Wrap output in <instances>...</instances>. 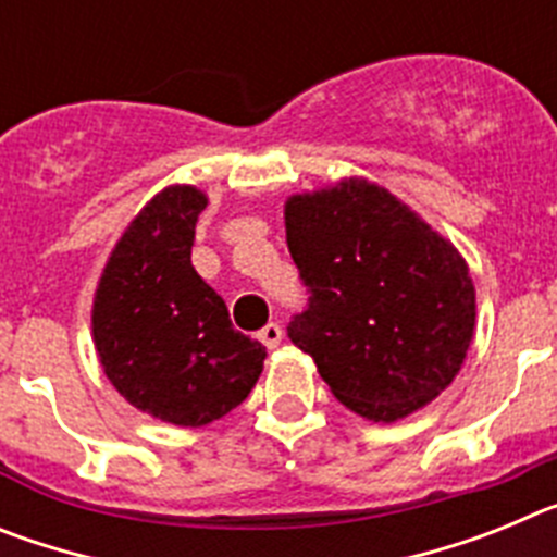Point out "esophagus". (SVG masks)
Returning <instances> with one entry per match:
<instances>
[{"mask_svg":"<svg viewBox=\"0 0 557 557\" xmlns=\"http://www.w3.org/2000/svg\"><path fill=\"white\" fill-rule=\"evenodd\" d=\"M282 337H284V329L278 326V323H268V326H264L262 332H259V339H262V343L268 348L278 346V343H282Z\"/></svg>","mask_w":557,"mask_h":557,"instance_id":"34e87169","label":"esophagus"}]
</instances>
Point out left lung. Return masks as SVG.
Masks as SVG:
<instances>
[{
	"mask_svg": "<svg viewBox=\"0 0 557 557\" xmlns=\"http://www.w3.org/2000/svg\"><path fill=\"white\" fill-rule=\"evenodd\" d=\"M284 220L309 293L287 337L362 418L391 424L430 405L474 334V284L455 245L368 181L295 195Z\"/></svg>",
	"mask_w": 557,
	"mask_h": 557,
	"instance_id": "obj_1",
	"label": "left lung"
}]
</instances>
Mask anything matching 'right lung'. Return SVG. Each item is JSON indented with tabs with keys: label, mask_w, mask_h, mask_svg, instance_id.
I'll use <instances>...</instances> for the list:
<instances>
[{
	"label": "right lung",
	"mask_w": 557,
	"mask_h": 557,
	"mask_svg": "<svg viewBox=\"0 0 557 557\" xmlns=\"http://www.w3.org/2000/svg\"><path fill=\"white\" fill-rule=\"evenodd\" d=\"M206 195L170 186L113 248L95 298L106 376L141 412L175 426L228 416L253 391L264 346L231 326L228 307L191 268Z\"/></svg>",
	"instance_id": "right-lung-1"
}]
</instances>
